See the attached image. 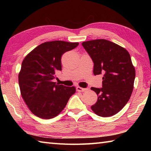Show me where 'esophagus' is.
I'll list each match as a JSON object with an SVG mask.
<instances>
[{"instance_id": "esophagus-1", "label": "esophagus", "mask_w": 151, "mask_h": 151, "mask_svg": "<svg viewBox=\"0 0 151 151\" xmlns=\"http://www.w3.org/2000/svg\"><path fill=\"white\" fill-rule=\"evenodd\" d=\"M87 90H88L87 88H84L80 87V86H77V87H76V91L78 92H84V91H86Z\"/></svg>"}]
</instances>
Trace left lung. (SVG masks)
Instances as JSON below:
<instances>
[{"label":"left lung","instance_id":"8db88e82","mask_svg":"<svg viewBox=\"0 0 151 151\" xmlns=\"http://www.w3.org/2000/svg\"><path fill=\"white\" fill-rule=\"evenodd\" d=\"M94 63V75L103 74V88L91 87L98 96L91 106L98 116H111L125 106L134 88L135 69L124 48L105 39L83 42Z\"/></svg>","mask_w":151,"mask_h":151}]
</instances>
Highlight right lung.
<instances>
[{"mask_svg":"<svg viewBox=\"0 0 151 151\" xmlns=\"http://www.w3.org/2000/svg\"><path fill=\"white\" fill-rule=\"evenodd\" d=\"M78 42L63 40L45 42L29 52L22 63L19 74L20 93L30 111L38 117L50 119L65 109L75 86L58 85L53 79L62 70L61 57Z\"/></svg>","mask_w":151,"mask_h":151,"instance_id":"obj_1","label":"right lung"}]
</instances>
